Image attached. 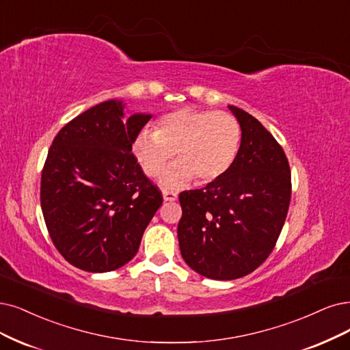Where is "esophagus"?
Masks as SVG:
<instances>
[{
	"instance_id": "34e87169",
	"label": "esophagus",
	"mask_w": 350,
	"mask_h": 350,
	"mask_svg": "<svg viewBox=\"0 0 350 350\" xmlns=\"http://www.w3.org/2000/svg\"><path fill=\"white\" fill-rule=\"evenodd\" d=\"M163 198L165 202H174L177 200V193L170 190H163Z\"/></svg>"
}]
</instances>
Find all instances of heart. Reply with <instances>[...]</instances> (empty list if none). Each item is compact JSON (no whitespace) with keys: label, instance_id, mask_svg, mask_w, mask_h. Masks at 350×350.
Segmentation results:
<instances>
[{"label":"heart","instance_id":"1","mask_svg":"<svg viewBox=\"0 0 350 350\" xmlns=\"http://www.w3.org/2000/svg\"><path fill=\"white\" fill-rule=\"evenodd\" d=\"M242 139V128L234 115L224 111L180 108L163 115L155 129H144L134 139L133 150L146 174L159 177L174 154V163L163 185L180 187L195 177L209 183L234 164Z\"/></svg>","mask_w":350,"mask_h":350}]
</instances>
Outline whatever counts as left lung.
<instances>
[{
  "instance_id": "obj_1",
  "label": "left lung",
  "mask_w": 350,
  "mask_h": 350,
  "mask_svg": "<svg viewBox=\"0 0 350 350\" xmlns=\"http://www.w3.org/2000/svg\"><path fill=\"white\" fill-rule=\"evenodd\" d=\"M242 128L237 159L203 189L178 195L177 237L186 264L203 277L251 274L273 252L291 200L287 155L267 128L229 105Z\"/></svg>"
}]
</instances>
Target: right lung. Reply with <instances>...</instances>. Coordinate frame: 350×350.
Here are the masks:
<instances>
[{
    "label": "right lung",
    "instance_id": "obj_1",
    "mask_svg": "<svg viewBox=\"0 0 350 350\" xmlns=\"http://www.w3.org/2000/svg\"><path fill=\"white\" fill-rule=\"evenodd\" d=\"M151 115L122 120L105 100L64 125L42 170L40 203L49 235L69 264L107 273L135 256L163 195L144 174L133 144Z\"/></svg>",
    "mask_w": 350,
    "mask_h": 350
}]
</instances>
